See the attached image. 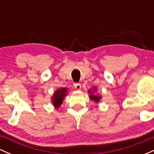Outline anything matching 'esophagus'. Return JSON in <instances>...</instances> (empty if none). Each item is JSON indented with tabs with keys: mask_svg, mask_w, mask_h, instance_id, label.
<instances>
[{
	"mask_svg": "<svg viewBox=\"0 0 154 154\" xmlns=\"http://www.w3.org/2000/svg\"><path fill=\"white\" fill-rule=\"evenodd\" d=\"M74 87H75V88H76L77 90H80L82 86H81V85L79 84V83H75V84H74Z\"/></svg>",
	"mask_w": 154,
	"mask_h": 154,
	"instance_id": "obj_1",
	"label": "esophagus"
}]
</instances>
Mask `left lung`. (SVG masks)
Listing matches in <instances>:
<instances>
[{
    "instance_id": "8db88e82",
    "label": "left lung",
    "mask_w": 154,
    "mask_h": 154,
    "mask_svg": "<svg viewBox=\"0 0 154 154\" xmlns=\"http://www.w3.org/2000/svg\"><path fill=\"white\" fill-rule=\"evenodd\" d=\"M96 91H97L96 87H93V89H91H91L88 90V92L90 95H89L90 98H91L92 100H94L96 103H98L100 101V100H101L102 97L101 95H99L98 93H97V94L96 93H96Z\"/></svg>"
}]
</instances>
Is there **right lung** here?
<instances>
[{
    "label": "right lung",
    "instance_id": "obj_1",
    "mask_svg": "<svg viewBox=\"0 0 154 154\" xmlns=\"http://www.w3.org/2000/svg\"><path fill=\"white\" fill-rule=\"evenodd\" d=\"M68 94V89L66 88H61L54 92L51 97V102L56 109L61 106L65 97Z\"/></svg>",
    "mask_w": 154,
    "mask_h": 154
}]
</instances>
